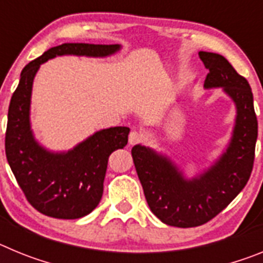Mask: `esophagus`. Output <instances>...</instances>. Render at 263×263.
I'll return each mask as SVG.
<instances>
[{
  "label": "esophagus",
  "mask_w": 263,
  "mask_h": 263,
  "mask_svg": "<svg viewBox=\"0 0 263 263\" xmlns=\"http://www.w3.org/2000/svg\"><path fill=\"white\" fill-rule=\"evenodd\" d=\"M141 141H142V134L138 133V132H136V130L130 132V134H129V143H130V145H137V143H139Z\"/></svg>",
  "instance_id": "obj_1"
}]
</instances>
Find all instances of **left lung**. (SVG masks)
<instances>
[{
    "label": "left lung",
    "mask_w": 263,
    "mask_h": 263,
    "mask_svg": "<svg viewBox=\"0 0 263 263\" xmlns=\"http://www.w3.org/2000/svg\"><path fill=\"white\" fill-rule=\"evenodd\" d=\"M206 69L204 87H222L237 106L233 138L227 153L205 174L185 180L167 158L145 146L132 148L146 201L160 221L171 227H199L225 210L252 174L258 121L250 85L222 55L200 51Z\"/></svg>",
    "instance_id": "left-lung-1"
}]
</instances>
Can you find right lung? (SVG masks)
Returning <instances> with one entry per match:
<instances>
[{
	"mask_svg": "<svg viewBox=\"0 0 263 263\" xmlns=\"http://www.w3.org/2000/svg\"><path fill=\"white\" fill-rule=\"evenodd\" d=\"M118 48V45L63 43L31 60L21 72L9 105L5 153L27 201L43 215L73 220L92 212L103 196L109 155L126 146L130 129L117 126L97 132L66 154L46 152L30 130L34 76L42 63L57 55L106 57Z\"/></svg>",
	"mask_w": 263,
	"mask_h": 263,
	"instance_id": "right-lung-1",
	"label": "right lung"
}]
</instances>
